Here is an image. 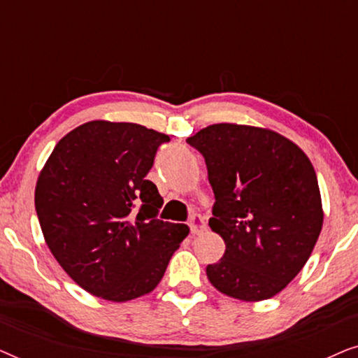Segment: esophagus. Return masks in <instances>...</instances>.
Wrapping results in <instances>:
<instances>
[{
  "instance_id": "34e87169",
  "label": "esophagus",
  "mask_w": 358,
  "mask_h": 358,
  "mask_svg": "<svg viewBox=\"0 0 358 358\" xmlns=\"http://www.w3.org/2000/svg\"><path fill=\"white\" fill-rule=\"evenodd\" d=\"M189 228H190V233L192 234H200L202 231H205V228H207V223H205L203 217H200V215H192L189 220Z\"/></svg>"
}]
</instances>
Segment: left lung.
Masks as SVG:
<instances>
[{
  "mask_svg": "<svg viewBox=\"0 0 358 358\" xmlns=\"http://www.w3.org/2000/svg\"><path fill=\"white\" fill-rule=\"evenodd\" d=\"M215 194L210 228L227 249L207 277L243 301L275 296L298 275L320 238L321 194L311 161L277 131L215 124L189 136Z\"/></svg>",
  "mask_w": 358,
  "mask_h": 358,
  "instance_id": "8db88e82",
  "label": "left lung"
}]
</instances>
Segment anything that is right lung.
<instances>
[{
    "instance_id": "right-lung-1",
    "label": "right lung",
    "mask_w": 358,
    "mask_h": 358,
    "mask_svg": "<svg viewBox=\"0 0 358 358\" xmlns=\"http://www.w3.org/2000/svg\"><path fill=\"white\" fill-rule=\"evenodd\" d=\"M169 136L129 122H86L63 136L41 171L36 212L63 271L91 295L129 301L153 292L187 224L158 220L146 179Z\"/></svg>"
}]
</instances>
